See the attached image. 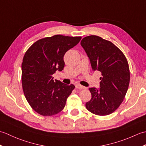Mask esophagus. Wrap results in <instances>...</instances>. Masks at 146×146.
<instances>
[{
    "label": "esophagus",
    "mask_w": 146,
    "mask_h": 146,
    "mask_svg": "<svg viewBox=\"0 0 146 146\" xmlns=\"http://www.w3.org/2000/svg\"><path fill=\"white\" fill-rule=\"evenodd\" d=\"M75 86H76V88H77V89L83 90V89H85L86 88V87H85V86L81 85L80 84H76Z\"/></svg>",
    "instance_id": "34e87169"
}]
</instances>
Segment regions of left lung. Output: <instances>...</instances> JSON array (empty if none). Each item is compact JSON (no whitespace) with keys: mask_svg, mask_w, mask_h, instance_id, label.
Wrapping results in <instances>:
<instances>
[{"mask_svg":"<svg viewBox=\"0 0 146 146\" xmlns=\"http://www.w3.org/2000/svg\"><path fill=\"white\" fill-rule=\"evenodd\" d=\"M81 45L92 70L100 71L102 75L100 88H89L92 98L86 103V108L97 115H107L119 108L127 92L130 82L127 60L119 48L101 37L86 36Z\"/></svg>","mask_w":146,"mask_h":146,"instance_id":"obj_1","label":"left lung"}]
</instances>
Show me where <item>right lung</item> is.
Listing matches in <instances>:
<instances>
[{
  "instance_id": "1",
  "label": "right lung",
  "mask_w": 146,
  "mask_h": 146,
  "mask_svg": "<svg viewBox=\"0 0 146 146\" xmlns=\"http://www.w3.org/2000/svg\"><path fill=\"white\" fill-rule=\"evenodd\" d=\"M82 37L54 35L38 40L27 49L22 63V85L30 106L43 116H51L63 109L75 85L53 80L52 75L64 67L67 51Z\"/></svg>"
}]
</instances>
